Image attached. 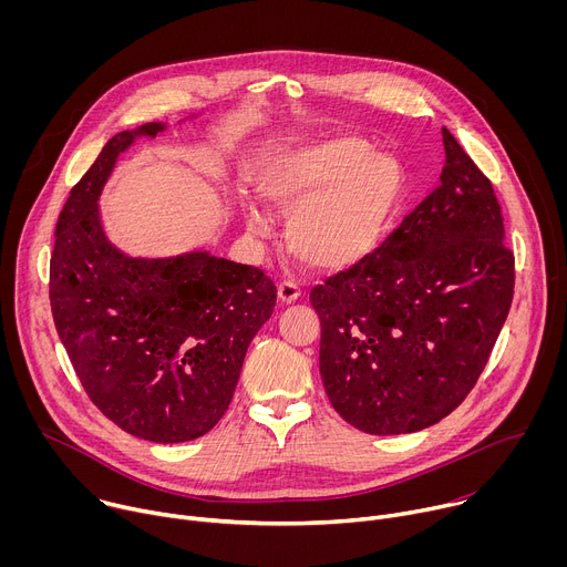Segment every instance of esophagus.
Segmentation results:
<instances>
[{"label":"esophagus","instance_id":"1","mask_svg":"<svg viewBox=\"0 0 567 567\" xmlns=\"http://www.w3.org/2000/svg\"><path fill=\"white\" fill-rule=\"evenodd\" d=\"M278 298H280V302H285V305L296 302V300L300 298V287H298V282H293V280L280 282V285H278Z\"/></svg>","mask_w":567,"mask_h":567}]
</instances>
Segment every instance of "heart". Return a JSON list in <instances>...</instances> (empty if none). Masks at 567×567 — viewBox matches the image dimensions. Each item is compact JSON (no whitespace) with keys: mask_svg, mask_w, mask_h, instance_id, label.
Wrapping results in <instances>:
<instances>
[{"mask_svg":"<svg viewBox=\"0 0 567 567\" xmlns=\"http://www.w3.org/2000/svg\"><path fill=\"white\" fill-rule=\"evenodd\" d=\"M403 188L406 175L399 158L354 134L291 145L260 177L267 206L289 215V251L322 274L348 271L379 249ZM245 226L256 237L269 233L256 206L245 208Z\"/></svg>","mask_w":567,"mask_h":567,"instance_id":"b5f03b06","label":"heart"}]
</instances>
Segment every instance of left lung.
Returning <instances> with one entry per match:
<instances>
[{
    "instance_id": "obj_1",
    "label": "left lung",
    "mask_w": 567,
    "mask_h": 567,
    "mask_svg": "<svg viewBox=\"0 0 567 567\" xmlns=\"http://www.w3.org/2000/svg\"><path fill=\"white\" fill-rule=\"evenodd\" d=\"M440 186L361 265L309 296L334 411L370 435L429 429L489 361L514 296L492 182L442 127Z\"/></svg>"
}]
</instances>
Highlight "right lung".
Instances as JSON below:
<instances>
[{
  "label": "right lung",
  "mask_w": 567,
  "mask_h": 567,
  "mask_svg": "<svg viewBox=\"0 0 567 567\" xmlns=\"http://www.w3.org/2000/svg\"><path fill=\"white\" fill-rule=\"evenodd\" d=\"M164 130L166 121H152L114 134L71 188L49 296L58 337L99 411L134 437L179 444L226 413L276 287L260 269L206 249L147 258L114 245L101 195L121 154Z\"/></svg>",
  "instance_id": "1"
}]
</instances>
